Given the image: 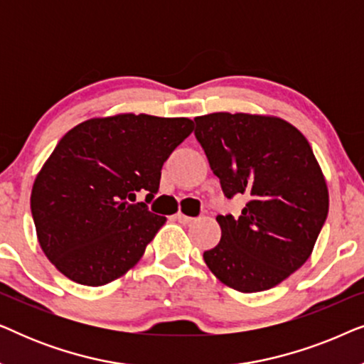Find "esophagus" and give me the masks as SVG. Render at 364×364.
Here are the masks:
<instances>
[{
	"instance_id": "obj_1",
	"label": "esophagus",
	"mask_w": 364,
	"mask_h": 364,
	"mask_svg": "<svg viewBox=\"0 0 364 364\" xmlns=\"http://www.w3.org/2000/svg\"><path fill=\"white\" fill-rule=\"evenodd\" d=\"M173 218H176L178 223H183V225H188V223L193 222L192 217H188V215H186V213H182V212H177L176 215H173Z\"/></svg>"
}]
</instances>
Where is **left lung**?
I'll list each match as a JSON object with an SVG mask.
<instances>
[{"label": "left lung", "mask_w": 364, "mask_h": 364, "mask_svg": "<svg viewBox=\"0 0 364 364\" xmlns=\"http://www.w3.org/2000/svg\"><path fill=\"white\" fill-rule=\"evenodd\" d=\"M193 121L223 196L248 198L238 218L217 217L222 238L203 260L233 290H270L310 258L326 220L320 164L305 136L280 117L213 112Z\"/></svg>", "instance_id": "1"}]
</instances>
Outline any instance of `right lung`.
<instances>
[{
  "mask_svg": "<svg viewBox=\"0 0 364 364\" xmlns=\"http://www.w3.org/2000/svg\"><path fill=\"white\" fill-rule=\"evenodd\" d=\"M193 131L187 117L116 114L73 127L33 183L38 242L69 280L101 287L131 270L166 217L151 202L164 162Z\"/></svg>",
  "mask_w": 364,
  "mask_h": 364,
  "instance_id": "add662e5",
  "label": "right lung"
}]
</instances>
